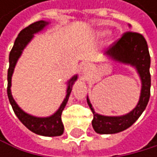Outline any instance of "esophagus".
Listing matches in <instances>:
<instances>
[{"instance_id": "34e87169", "label": "esophagus", "mask_w": 157, "mask_h": 157, "mask_svg": "<svg viewBox=\"0 0 157 157\" xmlns=\"http://www.w3.org/2000/svg\"><path fill=\"white\" fill-rule=\"evenodd\" d=\"M87 68H89V67H88V66H86V67H84L85 70H87Z\"/></svg>"}]
</instances>
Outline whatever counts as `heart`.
Returning <instances> with one entry per match:
<instances>
[{
  "label": "heart",
  "mask_w": 157,
  "mask_h": 157,
  "mask_svg": "<svg viewBox=\"0 0 157 157\" xmlns=\"http://www.w3.org/2000/svg\"><path fill=\"white\" fill-rule=\"evenodd\" d=\"M107 32H108V30H107V29H98V30H96L94 34H95L97 36H101L105 35Z\"/></svg>",
  "instance_id": "1"
}]
</instances>
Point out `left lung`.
I'll return each instance as SVG.
<instances>
[{
  "label": "left lung",
  "instance_id": "obj_1",
  "mask_svg": "<svg viewBox=\"0 0 157 157\" xmlns=\"http://www.w3.org/2000/svg\"><path fill=\"white\" fill-rule=\"evenodd\" d=\"M105 55L114 61L135 67L141 80L140 101L131 112L123 116L108 117L95 113L89 99L86 98L87 104L93 112L92 126L95 132L98 134H116L129 128L140 117L148 105L151 94V58L144 36L131 31L124 33L119 40L114 42Z\"/></svg>",
  "mask_w": 157,
  "mask_h": 157
}]
</instances>
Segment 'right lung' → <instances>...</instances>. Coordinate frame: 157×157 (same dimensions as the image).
<instances>
[{"instance_id":"right-lung-1","label":"right lung","mask_w":157,"mask_h":157,"mask_svg":"<svg viewBox=\"0 0 157 157\" xmlns=\"http://www.w3.org/2000/svg\"><path fill=\"white\" fill-rule=\"evenodd\" d=\"M49 24L48 21H36L32 24H30L26 28L20 32L17 35V37L15 40L14 46L9 53V69L7 72V96L10 101V105H12V108L16 114V116L19 118V120L22 122L23 125L32 131L33 133H36L40 136H61L64 132V125L62 123L61 115L62 112L67 105L70 94L71 92L72 86L74 82L77 80V75H74L71 79L68 82V88H67V95L64 99L63 102L61 104L58 110L53 114V115L46 118H38L25 113L13 99L12 93H11V79L14 72V69L16 67V64L17 62V59L21 56L22 51L27 46V44L32 40L34 37V35L40 32L43 30L47 25Z\"/></svg>"}]
</instances>
